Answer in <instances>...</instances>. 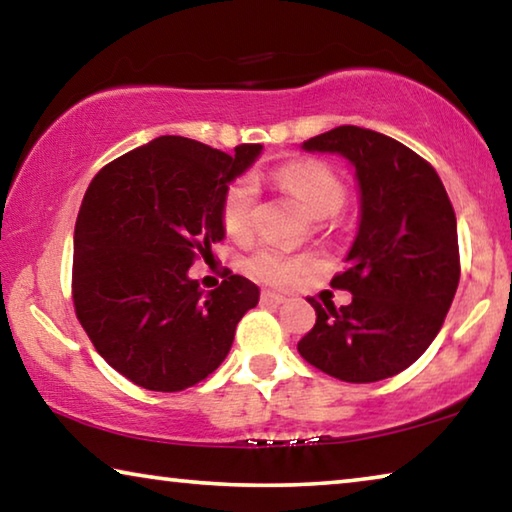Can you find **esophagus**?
Returning a JSON list of instances; mask_svg holds the SVG:
<instances>
[{"label": "esophagus", "instance_id": "1", "mask_svg": "<svg viewBox=\"0 0 512 512\" xmlns=\"http://www.w3.org/2000/svg\"><path fill=\"white\" fill-rule=\"evenodd\" d=\"M262 302L264 305H284V302H287V296H282V293H275V291H262Z\"/></svg>", "mask_w": 512, "mask_h": 512}]
</instances>
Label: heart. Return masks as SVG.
I'll use <instances>...</instances> for the list:
<instances>
[{"instance_id":"b5f03b06","label":"heart","mask_w":512,"mask_h":512,"mask_svg":"<svg viewBox=\"0 0 512 512\" xmlns=\"http://www.w3.org/2000/svg\"><path fill=\"white\" fill-rule=\"evenodd\" d=\"M275 180L314 219H327L336 214L345 203V187L332 169L320 162H291L277 169ZM255 185L248 178L237 180L230 185L223 198V225L232 237H244L250 230L255 210ZM316 266V257L311 253H287L275 246H259L253 255L246 259V271L259 282L287 287L296 282L302 273Z\"/></svg>"}]
</instances>
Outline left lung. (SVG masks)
Instances as JSON below:
<instances>
[{
    "label": "left lung",
    "instance_id": "8db88e82",
    "mask_svg": "<svg viewBox=\"0 0 512 512\" xmlns=\"http://www.w3.org/2000/svg\"><path fill=\"white\" fill-rule=\"evenodd\" d=\"M300 149L352 164L359 228L348 268L332 280L352 302L336 309L309 300L316 325L298 352L350 384L393 377L436 339L458 289L456 214L443 180L409 146L370 128H332Z\"/></svg>",
    "mask_w": 512,
    "mask_h": 512
}]
</instances>
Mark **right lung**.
<instances>
[{
	"label": "right lung",
	"mask_w": 512,
	"mask_h": 512,
	"mask_svg": "<svg viewBox=\"0 0 512 512\" xmlns=\"http://www.w3.org/2000/svg\"><path fill=\"white\" fill-rule=\"evenodd\" d=\"M262 153L162 135L103 167L74 228L72 296L94 348L119 375L176 393L221 366L259 289L230 275L203 291L189 266L225 237L223 198Z\"/></svg>",
	"instance_id": "add662e5"
}]
</instances>
